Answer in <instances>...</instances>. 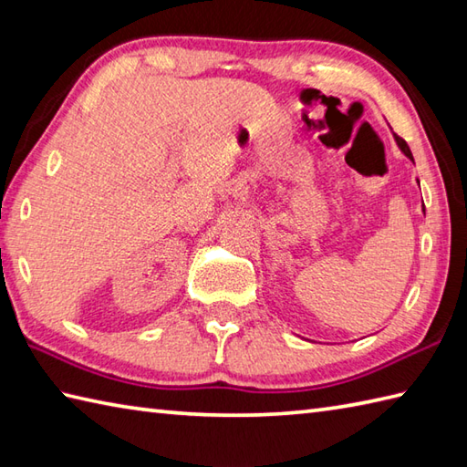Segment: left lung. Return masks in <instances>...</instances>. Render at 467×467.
I'll return each instance as SVG.
<instances>
[{
  "mask_svg": "<svg viewBox=\"0 0 467 467\" xmlns=\"http://www.w3.org/2000/svg\"><path fill=\"white\" fill-rule=\"evenodd\" d=\"M393 138H395V142H398V146H400V150L405 154V156H408L410 158V161L413 162V156H411V150H410V146H408V142H405L403 140V138H400V136H395L393 134ZM425 213V211H423Z\"/></svg>",
  "mask_w": 467,
  "mask_h": 467,
  "instance_id": "1",
  "label": "left lung"
}]
</instances>
